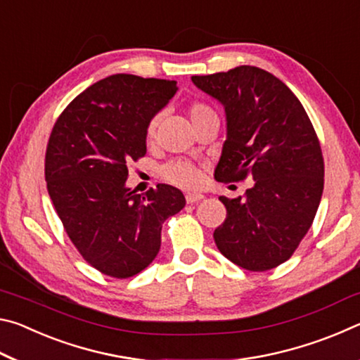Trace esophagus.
<instances>
[{"mask_svg":"<svg viewBox=\"0 0 360 360\" xmlns=\"http://www.w3.org/2000/svg\"><path fill=\"white\" fill-rule=\"evenodd\" d=\"M203 198H205V195H202V193H186V202H187L188 205H193V203L202 202Z\"/></svg>","mask_w":360,"mask_h":360,"instance_id":"1","label":"esophagus"}]
</instances>
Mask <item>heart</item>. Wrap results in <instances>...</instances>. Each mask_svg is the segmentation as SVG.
Wrapping results in <instances>:
<instances>
[{
    "label": "heart",
    "instance_id": "heart-1",
    "mask_svg": "<svg viewBox=\"0 0 360 360\" xmlns=\"http://www.w3.org/2000/svg\"><path fill=\"white\" fill-rule=\"evenodd\" d=\"M210 114H214V112H212V109L208 105H205V103H192V105L188 106V117H191L192 124H195V122H198L200 119H203L205 115H210ZM158 120H160V117L155 115V117H152L148 124V129H146V139H148V141H152V139H154ZM160 174L163 179L169 182V184L182 187V188L195 187L200 181L198 169L195 168L191 162H186V160L168 162L167 165L162 167Z\"/></svg>",
    "mask_w": 360,
    "mask_h": 360
}]
</instances>
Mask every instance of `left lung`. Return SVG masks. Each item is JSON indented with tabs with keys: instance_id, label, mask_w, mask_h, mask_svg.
Here are the masks:
<instances>
[{
	"instance_id": "1",
	"label": "left lung",
	"mask_w": 360,
	"mask_h": 360,
	"mask_svg": "<svg viewBox=\"0 0 360 360\" xmlns=\"http://www.w3.org/2000/svg\"><path fill=\"white\" fill-rule=\"evenodd\" d=\"M192 82L225 109L227 139L216 181L254 179L245 197H219L227 217L214 230L216 246L241 268L271 270L300 245L324 191L311 120L288 85L257 66L192 76Z\"/></svg>"
}]
</instances>
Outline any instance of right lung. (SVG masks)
Returning <instances> with one entry per match:
<instances>
[{"instance_id": "obj_1", "label": "right lung", "mask_w": 360, "mask_h": 360, "mask_svg": "<svg viewBox=\"0 0 360 360\" xmlns=\"http://www.w3.org/2000/svg\"><path fill=\"white\" fill-rule=\"evenodd\" d=\"M178 92L176 81L112 75L90 85L60 114L46 150L47 191L82 257L125 279L160 251L162 225L186 205L179 188L146 195L125 186L129 163L146 154V129Z\"/></svg>"}]
</instances>
